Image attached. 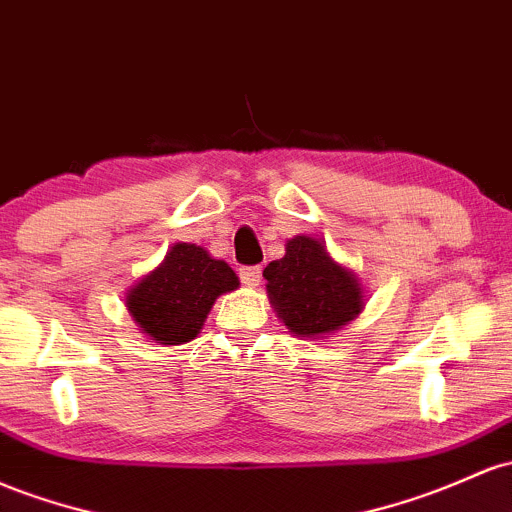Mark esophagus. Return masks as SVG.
Masks as SVG:
<instances>
[{
    "label": "esophagus",
    "mask_w": 512,
    "mask_h": 512,
    "mask_svg": "<svg viewBox=\"0 0 512 512\" xmlns=\"http://www.w3.org/2000/svg\"><path fill=\"white\" fill-rule=\"evenodd\" d=\"M240 279H243V284L247 286V289H255V286H260L262 269L260 267H243L240 269Z\"/></svg>",
    "instance_id": "esophagus-1"
}]
</instances>
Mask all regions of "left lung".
Listing matches in <instances>:
<instances>
[{
  "label": "left lung",
  "instance_id": "left-lung-1",
  "mask_svg": "<svg viewBox=\"0 0 512 512\" xmlns=\"http://www.w3.org/2000/svg\"><path fill=\"white\" fill-rule=\"evenodd\" d=\"M274 313L299 340H323L350 325L367 303L355 269L335 260L325 240L299 233L286 240L282 260L262 272Z\"/></svg>",
  "mask_w": 512,
  "mask_h": 512
}]
</instances>
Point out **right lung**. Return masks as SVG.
Masks as SVG:
<instances>
[{"label":"right lung","mask_w":512,"mask_h":512,"mask_svg":"<svg viewBox=\"0 0 512 512\" xmlns=\"http://www.w3.org/2000/svg\"><path fill=\"white\" fill-rule=\"evenodd\" d=\"M238 286V274L206 247L174 243L165 260L126 291V308L148 340L184 345L201 333L218 296Z\"/></svg>","instance_id":"1"}]
</instances>
